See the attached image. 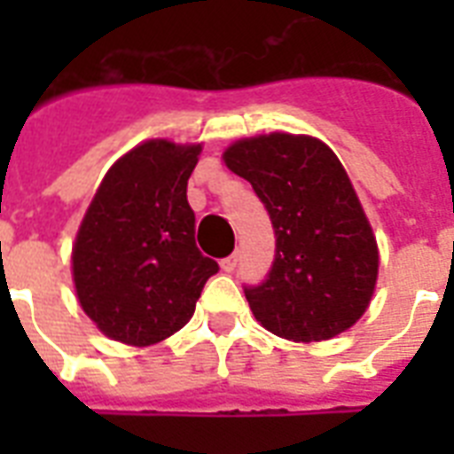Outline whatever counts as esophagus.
<instances>
[{
	"instance_id": "34e87169",
	"label": "esophagus",
	"mask_w": 454,
	"mask_h": 454,
	"mask_svg": "<svg viewBox=\"0 0 454 454\" xmlns=\"http://www.w3.org/2000/svg\"><path fill=\"white\" fill-rule=\"evenodd\" d=\"M238 262H240V256L238 254L226 256V259H221V269L226 270V273H233V270L238 269Z\"/></svg>"
}]
</instances>
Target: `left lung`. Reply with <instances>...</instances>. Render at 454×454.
I'll list each match as a JSON object with an SVG mask.
<instances>
[{"instance_id": "left-lung-1", "label": "left lung", "mask_w": 454, "mask_h": 454, "mask_svg": "<svg viewBox=\"0 0 454 454\" xmlns=\"http://www.w3.org/2000/svg\"><path fill=\"white\" fill-rule=\"evenodd\" d=\"M247 178L276 233V259L259 285H245L254 317L292 341L348 330L372 299L380 254L337 155L309 137L269 134L223 153Z\"/></svg>"}]
</instances>
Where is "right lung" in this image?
Wrapping results in <instances>:
<instances>
[{
  "label": "right lung",
  "instance_id": "right-lung-1",
  "mask_svg": "<svg viewBox=\"0 0 454 454\" xmlns=\"http://www.w3.org/2000/svg\"><path fill=\"white\" fill-rule=\"evenodd\" d=\"M200 145L145 141L113 164L73 247L74 290L103 334L151 346L195 313L219 263L195 245L185 188Z\"/></svg>",
  "mask_w": 454,
  "mask_h": 454
}]
</instances>
